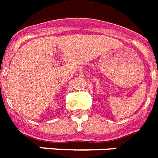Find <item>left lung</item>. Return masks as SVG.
<instances>
[{"label":"left lung","mask_w":158,"mask_h":158,"mask_svg":"<svg viewBox=\"0 0 158 158\" xmlns=\"http://www.w3.org/2000/svg\"><path fill=\"white\" fill-rule=\"evenodd\" d=\"M157 73H158V72H157Z\"/></svg>","instance_id":"1"}]
</instances>
